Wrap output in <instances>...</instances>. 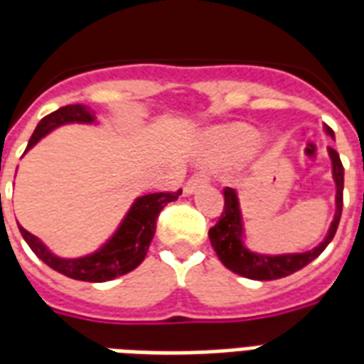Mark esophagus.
I'll return each instance as SVG.
<instances>
[{
  "mask_svg": "<svg viewBox=\"0 0 364 364\" xmlns=\"http://www.w3.org/2000/svg\"><path fill=\"white\" fill-rule=\"evenodd\" d=\"M208 182H209V176L205 174V172H196V174H193V176H190V178H188V182H186L184 192L193 193L196 190H198V188H200V186L208 184Z\"/></svg>",
  "mask_w": 364,
  "mask_h": 364,
  "instance_id": "obj_1",
  "label": "esophagus"
}]
</instances>
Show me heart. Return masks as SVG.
<instances>
[{"instance_id": "heart-1", "label": "heart", "mask_w": 364, "mask_h": 364, "mask_svg": "<svg viewBox=\"0 0 364 364\" xmlns=\"http://www.w3.org/2000/svg\"><path fill=\"white\" fill-rule=\"evenodd\" d=\"M259 143V134L250 126H229L219 129L215 134V145L221 159H237V156L248 153Z\"/></svg>"}]
</instances>
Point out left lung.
Instances as JSON below:
<instances>
[{
    "instance_id": "8db88e82",
    "label": "left lung",
    "mask_w": 364,
    "mask_h": 364,
    "mask_svg": "<svg viewBox=\"0 0 364 364\" xmlns=\"http://www.w3.org/2000/svg\"><path fill=\"white\" fill-rule=\"evenodd\" d=\"M326 132L333 137V132L326 127ZM331 164H333V180H336V217L331 223L328 237L318 244L314 250L302 252V254H283V256H264V254H254L242 244V219H240V209H238V198L235 190L225 188V208L219 217L209 229V240L213 250L217 252V258L230 272L238 273L242 277L256 281H272L287 277L291 273L299 272L304 266H309L312 259H316L326 246L331 242V238L338 230L339 219H341V209H343V164L339 161L338 151L330 147Z\"/></svg>"
}]
</instances>
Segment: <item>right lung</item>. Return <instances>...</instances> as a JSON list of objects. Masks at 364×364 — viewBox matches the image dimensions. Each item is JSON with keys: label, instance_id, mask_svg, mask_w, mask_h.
I'll return each instance as SVG.
<instances>
[{"label": "right lung", "instance_id": "right-lung-1", "mask_svg": "<svg viewBox=\"0 0 364 364\" xmlns=\"http://www.w3.org/2000/svg\"><path fill=\"white\" fill-rule=\"evenodd\" d=\"M92 120H95V114L87 106H62L55 112L48 114V116L42 118L41 124L34 129L31 141L26 145V151L31 149L34 143L41 141L42 137L48 132H52L54 127L62 126V124H71V122L91 124ZM180 193H182V190L147 193V196L137 198L132 209H129V213L126 215V219L122 221L120 229L116 230V235L100 250L91 254V256H85V258H58V256H54L52 252L48 250L38 238L31 235L28 230L23 229L21 225H18V230H21V235L26 240V244L31 246V250L46 266H50L55 272L63 273V275H68L71 279L102 283V281H110L114 277L126 275V273H129L141 264L145 256H147L151 240L155 237L159 213L163 211L166 203L178 200Z\"/></svg>", "mask_w": 364, "mask_h": 364}]
</instances>
